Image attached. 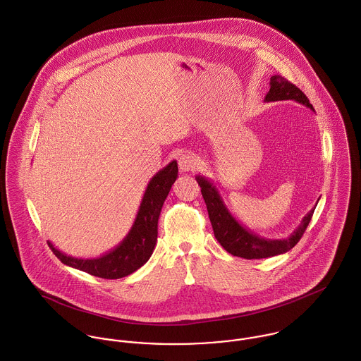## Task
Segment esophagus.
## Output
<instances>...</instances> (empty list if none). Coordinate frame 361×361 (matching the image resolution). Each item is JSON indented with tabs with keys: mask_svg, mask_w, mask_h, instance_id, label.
<instances>
[{
	"mask_svg": "<svg viewBox=\"0 0 361 361\" xmlns=\"http://www.w3.org/2000/svg\"><path fill=\"white\" fill-rule=\"evenodd\" d=\"M178 165L180 172H189L193 171L197 165L196 158L189 153H183V154L178 155Z\"/></svg>",
	"mask_w": 361,
	"mask_h": 361,
	"instance_id": "34e87169",
	"label": "esophagus"
}]
</instances>
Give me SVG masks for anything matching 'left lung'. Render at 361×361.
<instances>
[{"label":"left lung","mask_w":361,"mask_h":361,"mask_svg":"<svg viewBox=\"0 0 361 361\" xmlns=\"http://www.w3.org/2000/svg\"><path fill=\"white\" fill-rule=\"evenodd\" d=\"M269 85L271 87L267 96L264 97V102L269 103V102L293 100L296 103L306 105L311 111H314L306 94L299 87L288 82L285 78L279 75L271 76ZM196 180L202 188V195L206 202L207 211H208V216L212 225L215 239L232 256L246 258V259L274 257L278 255H283L289 252L292 247H295L300 240V238L303 236L311 221L312 212L319 200L318 199L315 206L312 207L303 216L300 225L293 231V233H290V236L283 239H268L255 233L232 215V212L228 209V207L225 206L222 196L219 195L216 186L212 183L211 179H208L203 175H197Z\"/></svg>","instance_id":"1"}]
</instances>
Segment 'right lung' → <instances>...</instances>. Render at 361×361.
<instances>
[{"mask_svg":"<svg viewBox=\"0 0 361 361\" xmlns=\"http://www.w3.org/2000/svg\"><path fill=\"white\" fill-rule=\"evenodd\" d=\"M178 178V162L173 159L159 169L147 183L139 211L128 235L100 257L68 256L49 240L54 255L68 267L104 279H119L133 274L152 257L158 235V218L164 202Z\"/></svg>","mask_w":361,"mask_h":361,"instance_id":"obj_1","label":"right lung"}]
</instances>
